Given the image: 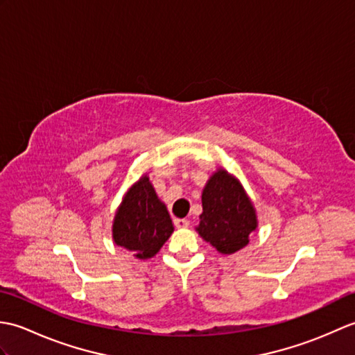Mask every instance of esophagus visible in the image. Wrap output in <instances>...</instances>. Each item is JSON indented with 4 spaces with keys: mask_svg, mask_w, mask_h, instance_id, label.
<instances>
[{
    "mask_svg": "<svg viewBox=\"0 0 355 355\" xmlns=\"http://www.w3.org/2000/svg\"><path fill=\"white\" fill-rule=\"evenodd\" d=\"M173 223H175V225H177L178 229H186V227H189V221L184 220V218H177V220L173 221Z\"/></svg>",
    "mask_w": 355,
    "mask_h": 355,
    "instance_id": "34e87169",
    "label": "esophagus"
}]
</instances>
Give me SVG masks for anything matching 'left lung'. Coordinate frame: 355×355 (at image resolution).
Here are the masks:
<instances>
[{"label":"left lung","mask_w":355,"mask_h":355,"mask_svg":"<svg viewBox=\"0 0 355 355\" xmlns=\"http://www.w3.org/2000/svg\"><path fill=\"white\" fill-rule=\"evenodd\" d=\"M198 235L223 254H233L250 243L258 215L239 180L224 168L209 177L201 193Z\"/></svg>","instance_id":"left-lung-1"}]
</instances>
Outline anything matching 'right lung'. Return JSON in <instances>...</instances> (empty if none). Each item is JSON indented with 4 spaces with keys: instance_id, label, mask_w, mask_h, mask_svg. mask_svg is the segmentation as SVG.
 I'll use <instances>...</instances> for the list:
<instances>
[{
    "instance_id": "1",
    "label": "right lung",
    "mask_w": 355,
    "mask_h": 355,
    "mask_svg": "<svg viewBox=\"0 0 355 355\" xmlns=\"http://www.w3.org/2000/svg\"><path fill=\"white\" fill-rule=\"evenodd\" d=\"M173 232L171 215L158 198L148 173L123 195L112 221L114 244L132 252L134 258L150 259L160 252Z\"/></svg>"
}]
</instances>
